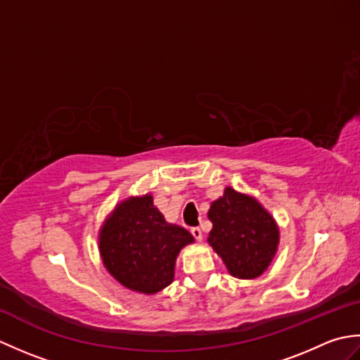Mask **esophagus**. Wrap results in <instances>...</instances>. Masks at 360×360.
Returning a JSON list of instances; mask_svg holds the SVG:
<instances>
[{"mask_svg":"<svg viewBox=\"0 0 360 360\" xmlns=\"http://www.w3.org/2000/svg\"><path fill=\"white\" fill-rule=\"evenodd\" d=\"M190 233L193 235V238L196 241H201L202 240V232H201L200 227H192V229H190Z\"/></svg>","mask_w":360,"mask_h":360,"instance_id":"1","label":"esophagus"}]
</instances>
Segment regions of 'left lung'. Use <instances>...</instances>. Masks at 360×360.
<instances>
[{
    "label": "left lung",
    "instance_id": "obj_1",
    "mask_svg": "<svg viewBox=\"0 0 360 360\" xmlns=\"http://www.w3.org/2000/svg\"><path fill=\"white\" fill-rule=\"evenodd\" d=\"M212 231L209 244L223 258L236 278L250 280L262 275L277 254L278 226L255 198L226 187L213 201L209 213Z\"/></svg>",
    "mask_w": 360,
    "mask_h": 360
}]
</instances>
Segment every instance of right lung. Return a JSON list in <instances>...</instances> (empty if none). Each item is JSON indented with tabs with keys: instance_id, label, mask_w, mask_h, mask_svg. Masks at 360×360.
<instances>
[{
	"instance_id": "obj_1",
	"label": "right lung",
	"mask_w": 360,
	"mask_h": 360,
	"mask_svg": "<svg viewBox=\"0 0 360 360\" xmlns=\"http://www.w3.org/2000/svg\"><path fill=\"white\" fill-rule=\"evenodd\" d=\"M193 241L184 227L167 223L151 195H143L114 207L98 233V250L122 286L150 295L170 285L176 258Z\"/></svg>"
}]
</instances>
